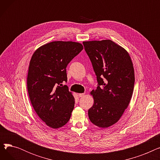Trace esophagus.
Listing matches in <instances>:
<instances>
[{"label": "esophagus", "instance_id": "esophagus-1", "mask_svg": "<svg viewBox=\"0 0 160 160\" xmlns=\"http://www.w3.org/2000/svg\"><path fill=\"white\" fill-rule=\"evenodd\" d=\"M84 95H85V93H79V94H78L79 97H83Z\"/></svg>", "mask_w": 160, "mask_h": 160}]
</instances>
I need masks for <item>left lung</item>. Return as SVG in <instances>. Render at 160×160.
I'll use <instances>...</instances> for the list:
<instances>
[{
  "instance_id": "8db88e82",
  "label": "left lung",
  "mask_w": 160,
  "mask_h": 160,
  "mask_svg": "<svg viewBox=\"0 0 160 160\" xmlns=\"http://www.w3.org/2000/svg\"><path fill=\"white\" fill-rule=\"evenodd\" d=\"M97 76L98 86L91 94L94 104L88 110L91 122L108 128L119 120L131 100L135 82L128 52L112 40L83 41Z\"/></svg>"
}]
</instances>
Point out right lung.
Masks as SVG:
<instances>
[{
	"label": "right lung",
	"mask_w": 160,
	"mask_h": 160,
	"mask_svg": "<svg viewBox=\"0 0 160 160\" xmlns=\"http://www.w3.org/2000/svg\"><path fill=\"white\" fill-rule=\"evenodd\" d=\"M83 50L81 43L52 41L38 48L30 62L27 88L31 104L49 127L58 128L71 118L74 98L67 82L66 67Z\"/></svg>",
	"instance_id": "right-lung-1"
}]
</instances>
